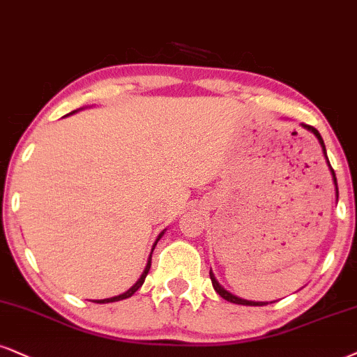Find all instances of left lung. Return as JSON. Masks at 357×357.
Wrapping results in <instances>:
<instances>
[{"instance_id":"1","label":"left lung","mask_w":357,"mask_h":357,"mask_svg":"<svg viewBox=\"0 0 357 357\" xmlns=\"http://www.w3.org/2000/svg\"><path fill=\"white\" fill-rule=\"evenodd\" d=\"M306 127L307 130H311L313 132V134L316 135V137H318V140H319V144H321V147H323V153H324V158H326V162H328V165H329V169H331V174H333V180H334V185H336V197H337V182H336V174H334V170H333V167H331V164H329V158H328V155H326V147H324V142H323V137H321V134L318 130L314 129L313 126H307V124H303ZM210 280H212V284H213V288H215V291H217L220 296L223 298V300H227V301H230V303H236V305H246V306H263V305H266V303H255V301H246V300H241V298H238V296H235V294H231V293H228L227 289H223L222 286H220V283L217 280H215V276H213V273L210 271Z\"/></svg>"}]
</instances>
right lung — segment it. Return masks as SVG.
Returning a JSON list of instances; mask_svg holds the SVG:
<instances>
[{
	"label": "right lung",
	"instance_id": "add662e5",
	"mask_svg": "<svg viewBox=\"0 0 357 357\" xmlns=\"http://www.w3.org/2000/svg\"><path fill=\"white\" fill-rule=\"evenodd\" d=\"M73 114V112H71ZM164 235V231L160 233V235H158V238H157V241L160 240V236ZM157 241H155V245H157ZM155 245H153V248H155ZM153 248H152V252H153ZM152 257V255H151ZM151 263H152V258H149V261H147V266H145V270H144V273H142V276H140L139 278V281L137 283H135L134 286H132V288L129 289V291H126L124 294H119V296H114V298H109V300H100V301H94V303H112V301H121V300H126V298H129V296H132V294H134L135 291H137V289L140 288V286L144 284V281H145V276H147V273H149V270H151Z\"/></svg>",
	"mask_w": 357,
	"mask_h": 357
}]
</instances>
